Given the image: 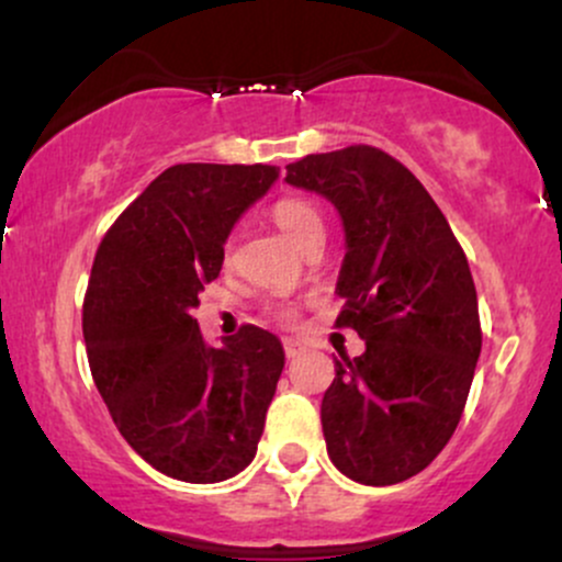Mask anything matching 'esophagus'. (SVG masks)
I'll list each match as a JSON object with an SVG mask.
<instances>
[{"label":"esophagus","instance_id":"1","mask_svg":"<svg viewBox=\"0 0 562 562\" xmlns=\"http://www.w3.org/2000/svg\"><path fill=\"white\" fill-rule=\"evenodd\" d=\"M282 346H285V357L288 359H295V357H301V353H303L301 340H295V338H285V340H282Z\"/></svg>","mask_w":562,"mask_h":562}]
</instances>
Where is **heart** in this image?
<instances>
[{
    "mask_svg": "<svg viewBox=\"0 0 562 562\" xmlns=\"http://www.w3.org/2000/svg\"><path fill=\"white\" fill-rule=\"evenodd\" d=\"M272 218H274L277 227H280L282 235H285L299 250L306 243H312L314 237H325V216H322V211L317 209V205L306 198L277 200V203L272 205ZM229 254H232V243H227V248H224V256H227V259H229ZM274 314L280 319L290 322L295 317V308L280 306Z\"/></svg>",
    "mask_w": 562,
    "mask_h": 562,
    "instance_id": "obj_1",
    "label": "heart"
}]
</instances>
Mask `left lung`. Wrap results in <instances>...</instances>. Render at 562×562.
Segmentation results:
<instances>
[{"label":"left lung","instance_id":"1","mask_svg":"<svg viewBox=\"0 0 562 562\" xmlns=\"http://www.w3.org/2000/svg\"><path fill=\"white\" fill-rule=\"evenodd\" d=\"M285 182L338 211L335 325L364 340L362 357L335 359L322 398L327 454L364 486L402 483L436 460L465 409L481 357L468 259L420 179L378 147L306 156Z\"/></svg>","mask_w":562,"mask_h":562}]
</instances>
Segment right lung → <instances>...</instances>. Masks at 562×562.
<instances>
[{
  "label": "right lung",
  "mask_w": 562,
  "mask_h": 562,
  "mask_svg": "<svg viewBox=\"0 0 562 562\" xmlns=\"http://www.w3.org/2000/svg\"><path fill=\"white\" fill-rule=\"evenodd\" d=\"M277 166L179 164L145 187L97 248L83 344L115 428L147 465L218 483L254 462L285 367L277 335L245 325L211 346L192 308L224 243Z\"/></svg>",
  "instance_id": "add662e5"
}]
</instances>
